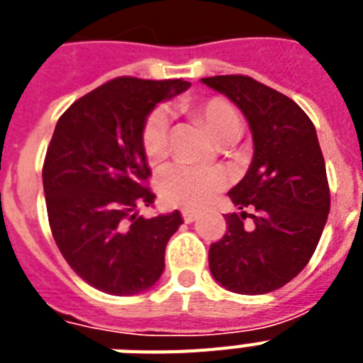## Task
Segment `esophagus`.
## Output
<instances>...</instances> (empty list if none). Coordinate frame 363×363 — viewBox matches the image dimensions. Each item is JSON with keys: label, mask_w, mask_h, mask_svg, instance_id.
<instances>
[{"label": "esophagus", "mask_w": 363, "mask_h": 363, "mask_svg": "<svg viewBox=\"0 0 363 363\" xmlns=\"http://www.w3.org/2000/svg\"><path fill=\"white\" fill-rule=\"evenodd\" d=\"M182 218H184V222H186V224H190V222H194L196 218H198V213H196V211L184 209L182 211Z\"/></svg>", "instance_id": "34e87169"}]
</instances>
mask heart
<instances>
[{
  "instance_id": "b5f03b06",
  "label": "heart",
  "mask_w": 363,
  "mask_h": 363,
  "mask_svg": "<svg viewBox=\"0 0 363 363\" xmlns=\"http://www.w3.org/2000/svg\"><path fill=\"white\" fill-rule=\"evenodd\" d=\"M184 107H188L203 122L216 143L232 141L241 133L238 111L222 96L186 101ZM167 131H169L167 111L156 107L147 116L141 131L143 152L150 164H158L167 156ZM224 186H226V175L216 167L175 164L162 171L158 177V194L162 201L171 207L188 211L203 209Z\"/></svg>"
}]
</instances>
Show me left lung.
<instances>
[{
  "label": "left lung",
  "instance_id": "left-lung-1",
  "mask_svg": "<svg viewBox=\"0 0 363 363\" xmlns=\"http://www.w3.org/2000/svg\"><path fill=\"white\" fill-rule=\"evenodd\" d=\"M247 116L254 158L230 190L241 213L211 245V273L222 286L256 296L290 282L309 264L330 213V186L315 124L296 101L247 75L201 79ZM252 208L253 228L244 226Z\"/></svg>",
  "mask_w": 363,
  "mask_h": 363
}]
</instances>
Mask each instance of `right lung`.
Wrapping results in <instances>:
<instances>
[{
	"instance_id": "add662e5",
	"label": "right lung",
	"mask_w": 363,
	"mask_h": 363,
	"mask_svg": "<svg viewBox=\"0 0 363 363\" xmlns=\"http://www.w3.org/2000/svg\"><path fill=\"white\" fill-rule=\"evenodd\" d=\"M182 79L116 77L60 116L43 164L48 224L69 267L111 296H133L158 281L179 211L143 218L152 207L141 131L162 99L186 90Z\"/></svg>"
}]
</instances>
